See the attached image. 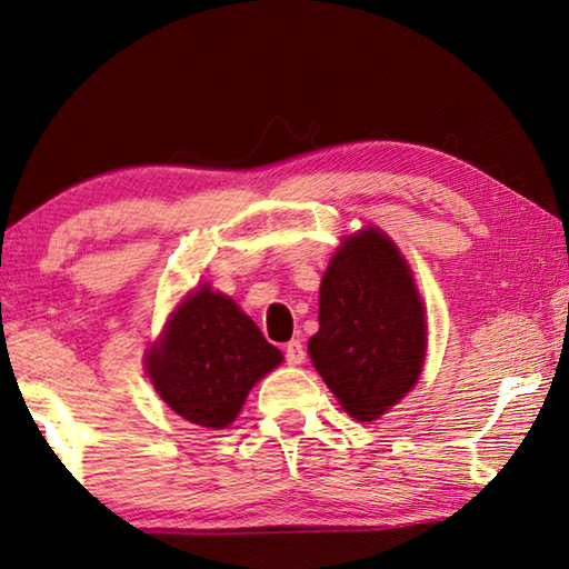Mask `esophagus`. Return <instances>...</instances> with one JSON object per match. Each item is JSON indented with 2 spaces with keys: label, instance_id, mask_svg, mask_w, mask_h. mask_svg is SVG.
Masks as SVG:
<instances>
[{
  "label": "esophagus",
  "instance_id": "esophagus-1",
  "mask_svg": "<svg viewBox=\"0 0 569 569\" xmlns=\"http://www.w3.org/2000/svg\"><path fill=\"white\" fill-rule=\"evenodd\" d=\"M284 361H287L289 366H299L301 361H305V346H301L297 339L289 341V343L284 346Z\"/></svg>",
  "mask_w": 569,
  "mask_h": 569
}]
</instances>
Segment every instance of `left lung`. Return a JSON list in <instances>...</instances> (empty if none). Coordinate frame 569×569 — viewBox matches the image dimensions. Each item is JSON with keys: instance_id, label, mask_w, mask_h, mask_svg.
Masks as SVG:
<instances>
[{"instance_id": "left-lung-1", "label": "left lung", "mask_w": 569, "mask_h": 569, "mask_svg": "<svg viewBox=\"0 0 569 569\" xmlns=\"http://www.w3.org/2000/svg\"><path fill=\"white\" fill-rule=\"evenodd\" d=\"M309 358L341 408L373 422L415 388L427 321L412 272L382 230L343 238L319 287Z\"/></svg>"}]
</instances>
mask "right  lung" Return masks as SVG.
Returning a JSON list of instances; mask_svg holds the SVG:
<instances>
[{"label": "right lung", "instance_id": "right-lung-1", "mask_svg": "<svg viewBox=\"0 0 569 569\" xmlns=\"http://www.w3.org/2000/svg\"><path fill=\"white\" fill-rule=\"evenodd\" d=\"M282 363L233 299L203 284L173 311L147 351V376L169 408L199 427L223 430L254 382Z\"/></svg>", "mask_w": 569, "mask_h": 569}]
</instances>
